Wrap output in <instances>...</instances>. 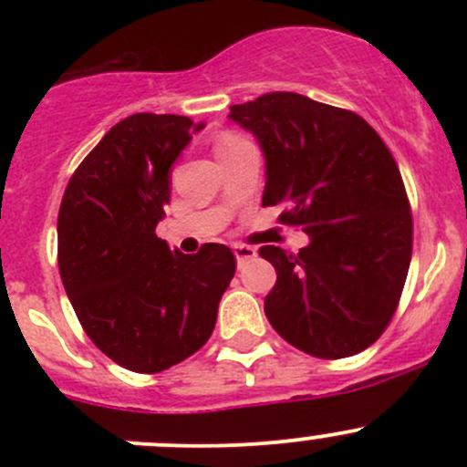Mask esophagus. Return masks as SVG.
Instances as JSON below:
<instances>
[{
	"label": "esophagus",
	"mask_w": 467,
	"mask_h": 467,
	"mask_svg": "<svg viewBox=\"0 0 467 467\" xmlns=\"http://www.w3.org/2000/svg\"><path fill=\"white\" fill-rule=\"evenodd\" d=\"M234 257H237L239 264H244L246 260H253L257 255V251L253 246H246V244H234L233 246Z\"/></svg>",
	"instance_id": "esophagus-1"
}]
</instances>
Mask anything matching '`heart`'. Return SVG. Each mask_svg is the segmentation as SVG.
<instances>
[{
	"instance_id": "obj_1",
	"label": "heart",
	"mask_w": 467,
	"mask_h": 467,
	"mask_svg": "<svg viewBox=\"0 0 467 467\" xmlns=\"http://www.w3.org/2000/svg\"><path fill=\"white\" fill-rule=\"evenodd\" d=\"M244 140H246V138H242V135H237V133H223V135H221L219 140H216V146H214V150H219V149H225V146L239 144V142H244Z\"/></svg>"
}]
</instances>
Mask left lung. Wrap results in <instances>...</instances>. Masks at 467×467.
<instances>
[{
    "label": "left lung",
    "mask_w": 467,
    "mask_h": 467,
    "mask_svg": "<svg viewBox=\"0 0 467 467\" xmlns=\"http://www.w3.org/2000/svg\"><path fill=\"white\" fill-rule=\"evenodd\" d=\"M266 158L262 205L312 244L298 255L262 246L277 280L264 312L277 334L318 359H343L373 346L389 327L413 246L402 176L378 130L346 108L296 92L262 94L230 106Z\"/></svg>",
    "instance_id": "1"
}]
</instances>
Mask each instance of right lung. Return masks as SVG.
<instances>
[{"instance_id": "right-lung-1", "label": "right lung", "mask_w": 467, "mask_h": 467, "mask_svg": "<svg viewBox=\"0 0 467 467\" xmlns=\"http://www.w3.org/2000/svg\"><path fill=\"white\" fill-rule=\"evenodd\" d=\"M190 117L138 112L112 126L65 187L58 212L60 280L94 346L133 373H160L205 346L234 275L233 251H171L155 234L169 169Z\"/></svg>"}]
</instances>
